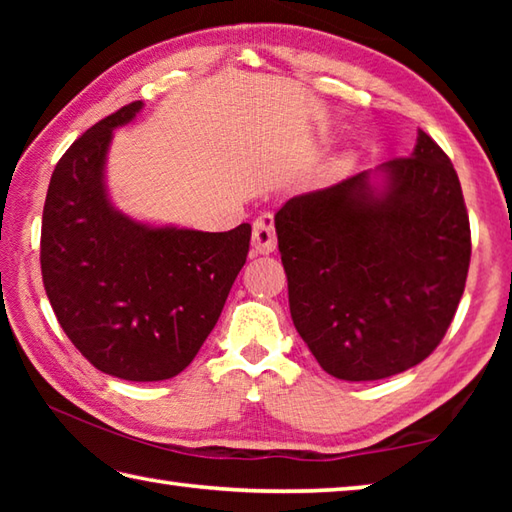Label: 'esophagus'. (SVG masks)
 <instances>
[{
    "instance_id": "34e87169",
    "label": "esophagus",
    "mask_w": 512,
    "mask_h": 512,
    "mask_svg": "<svg viewBox=\"0 0 512 512\" xmlns=\"http://www.w3.org/2000/svg\"><path fill=\"white\" fill-rule=\"evenodd\" d=\"M277 246L275 237V223L271 214L257 216L253 223V253L255 255H268L273 253Z\"/></svg>"
}]
</instances>
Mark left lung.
<instances>
[{
  "label": "left lung",
  "instance_id": "obj_1",
  "mask_svg": "<svg viewBox=\"0 0 512 512\" xmlns=\"http://www.w3.org/2000/svg\"><path fill=\"white\" fill-rule=\"evenodd\" d=\"M275 232L293 325L332 377L386 379L443 341L470 268V219L452 160L424 131L409 158L289 198Z\"/></svg>",
  "mask_w": 512,
  "mask_h": 512
}]
</instances>
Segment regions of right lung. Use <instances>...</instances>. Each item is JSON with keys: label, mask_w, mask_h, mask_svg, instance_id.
Listing matches in <instances>:
<instances>
[{"label": "right lung", "mask_w": 512, "mask_h": 512, "mask_svg": "<svg viewBox=\"0 0 512 512\" xmlns=\"http://www.w3.org/2000/svg\"><path fill=\"white\" fill-rule=\"evenodd\" d=\"M142 101L88 128L51 173L40 266L60 327L94 368L126 381L183 372L221 316L246 264L250 225L201 232L135 221L112 205V131Z\"/></svg>", "instance_id": "right-lung-1"}]
</instances>
